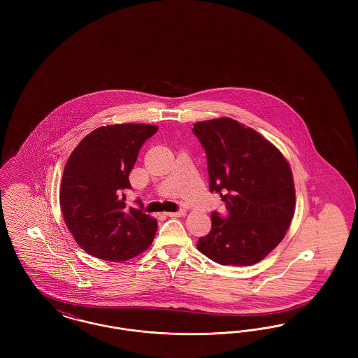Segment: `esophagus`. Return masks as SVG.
Here are the masks:
<instances>
[{"instance_id":"esophagus-1","label":"esophagus","mask_w":358,"mask_h":358,"mask_svg":"<svg viewBox=\"0 0 358 358\" xmlns=\"http://www.w3.org/2000/svg\"><path fill=\"white\" fill-rule=\"evenodd\" d=\"M185 213H187V209L181 208V209H178L177 212H168V213H165V215L169 216V217H180V216H184Z\"/></svg>"}]
</instances>
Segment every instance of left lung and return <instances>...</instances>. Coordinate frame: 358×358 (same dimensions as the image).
Segmentation results:
<instances>
[{"label":"left lung","instance_id":"left-lung-1","mask_svg":"<svg viewBox=\"0 0 358 358\" xmlns=\"http://www.w3.org/2000/svg\"><path fill=\"white\" fill-rule=\"evenodd\" d=\"M204 148L209 190L220 194L227 216L212 212L210 232L197 248L222 266H251L285 238L295 206L289 162L254 129L231 118L193 124Z\"/></svg>","mask_w":358,"mask_h":358}]
</instances>
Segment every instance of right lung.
I'll return each mask as SVG.
<instances>
[{"instance_id":"right-lung-1","label":"right lung","mask_w":358,"mask_h":358,"mask_svg":"<svg viewBox=\"0 0 358 358\" xmlns=\"http://www.w3.org/2000/svg\"><path fill=\"white\" fill-rule=\"evenodd\" d=\"M154 124L102 126L85 136L66 164L60 206L75 241L87 254L123 262L153 241L157 220L136 208H126V189L142 145L157 133Z\"/></svg>"}]
</instances>
